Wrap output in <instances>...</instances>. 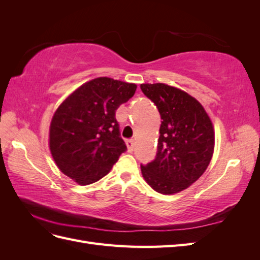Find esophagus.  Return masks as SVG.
Here are the masks:
<instances>
[{
	"label": "esophagus",
	"mask_w": 260,
	"mask_h": 260,
	"mask_svg": "<svg viewBox=\"0 0 260 260\" xmlns=\"http://www.w3.org/2000/svg\"><path fill=\"white\" fill-rule=\"evenodd\" d=\"M125 145H127V147H128V151L132 152L133 148H135V140H133V139L127 140V141H125Z\"/></svg>",
	"instance_id": "obj_1"
}]
</instances>
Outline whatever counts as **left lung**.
<instances>
[{
	"label": "left lung",
	"mask_w": 260,
	"mask_h": 260,
	"mask_svg": "<svg viewBox=\"0 0 260 260\" xmlns=\"http://www.w3.org/2000/svg\"><path fill=\"white\" fill-rule=\"evenodd\" d=\"M141 90L161 117L155 159L141 165L153 190L175 194L193 184L211 160L215 131L209 116L190 94L165 83H143Z\"/></svg>",
	"instance_id": "obj_1"
}]
</instances>
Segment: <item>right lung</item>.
Instances as JSON below:
<instances>
[{"label": "right lung", "instance_id": "add662e5", "mask_svg": "<svg viewBox=\"0 0 260 260\" xmlns=\"http://www.w3.org/2000/svg\"><path fill=\"white\" fill-rule=\"evenodd\" d=\"M137 90L135 83L100 77L62 102L50 125V151L62 174L81 185L96 182L127 151L116 109Z\"/></svg>", "mask_w": 260, "mask_h": 260}]
</instances>
